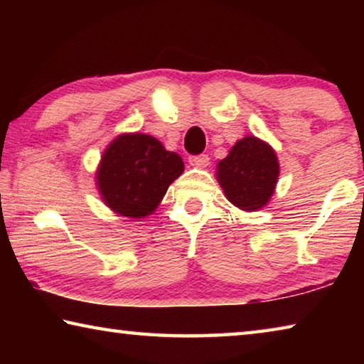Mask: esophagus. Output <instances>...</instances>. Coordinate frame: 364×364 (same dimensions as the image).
<instances>
[{
	"label": "esophagus",
	"instance_id": "esophagus-1",
	"mask_svg": "<svg viewBox=\"0 0 364 364\" xmlns=\"http://www.w3.org/2000/svg\"><path fill=\"white\" fill-rule=\"evenodd\" d=\"M189 164L193 167H199V168H205L208 164H210V159H208L207 154H200V156H191L189 157Z\"/></svg>",
	"mask_w": 364,
	"mask_h": 364
}]
</instances>
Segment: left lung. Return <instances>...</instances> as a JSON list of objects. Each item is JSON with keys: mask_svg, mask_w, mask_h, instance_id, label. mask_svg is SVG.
<instances>
[{"mask_svg": "<svg viewBox=\"0 0 364 364\" xmlns=\"http://www.w3.org/2000/svg\"><path fill=\"white\" fill-rule=\"evenodd\" d=\"M279 176V162L268 143L245 136L217 165V180L231 204L255 212L268 204Z\"/></svg>", "mask_w": 364, "mask_h": 364, "instance_id": "obj_1", "label": "left lung"}]
</instances>
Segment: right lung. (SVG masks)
I'll list each match as a JSON object with an SVG mask.
<instances>
[{"label": "right lung", "mask_w": 364, "mask_h": 364, "mask_svg": "<svg viewBox=\"0 0 364 364\" xmlns=\"http://www.w3.org/2000/svg\"><path fill=\"white\" fill-rule=\"evenodd\" d=\"M183 170L181 157L165 149L159 139L144 133H125L104 151L96 184L110 210L138 220L156 210Z\"/></svg>", "instance_id": "1"}]
</instances>
